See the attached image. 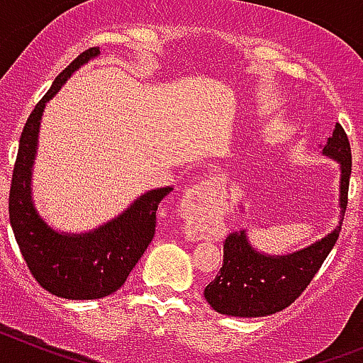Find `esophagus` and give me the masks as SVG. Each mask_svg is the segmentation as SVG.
Segmentation results:
<instances>
[{"label":"esophagus","instance_id":"obj_1","mask_svg":"<svg viewBox=\"0 0 363 363\" xmlns=\"http://www.w3.org/2000/svg\"><path fill=\"white\" fill-rule=\"evenodd\" d=\"M218 192H220V187L218 184H214L213 179H205V182H200V184L192 185L187 192H185L184 201H182V213L187 220L194 218L198 209H201L203 205H207L209 201H213V198L216 196ZM189 233L194 236L192 230Z\"/></svg>","mask_w":363,"mask_h":363}]
</instances>
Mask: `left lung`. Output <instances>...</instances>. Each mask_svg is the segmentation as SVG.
Instances as JSON below:
<instances>
[{
  "mask_svg": "<svg viewBox=\"0 0 363 363\" xmlns=\"http://www.w3.org/2000/svg\"><path fill=\"white\" fill-rule=\"evenodd\" d=\"M322 156L340 167L338 223L331 233L311 245L287 252L269 255L258 251L247 236V229L234 230L223 243V265L213 281L205 287V300L216 313L240 318L269 316L289 307L306 289L322 267L340 236L347 207L351 178V147L342 125L336 123L331 138L320 145ZM243 211V205H240ZM245 213V211H243Z\"/></svg>",
  "mask_w": 363,
  "mask_h": 363,
  "instance_id": "1",
  "label": "left lung"
}]
</instances>
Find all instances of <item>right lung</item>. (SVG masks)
I'll return each mask as SVG.
<instances>
[{"mask_svg": "<svg viewBox=\"0 0 363 363\" xmlns=\"http://www.w3.org/2000/svg\"><path fill=\"white\" fill-rule=\"evenodd\" d=\"M98 56L99 49L79 54L32 111L19 138L9 196L11 227L32 277L45 291L67 300H96L120 289L152 242L158 205L172 191V187L150 189L118 216L83 233L57 230L38 211L32 178L43 111L67 79Z\"/></svg>", "mask_w": 363, "mask_h": 363, "instance_id": "right-lung-1", "label": "right lung"}]
</instances>
